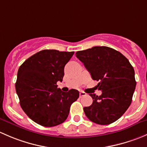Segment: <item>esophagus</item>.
Returning <instances> with one entry per match:
<instances>
[{"mask_svg":"<svg viewBox=\"0 0 147 147\" xmlns=\"http://www.w3.org/2000/svg\"><path fill=\"white\" fill-rule=\"evenodd\" d=\"M86 93H85V92H83V91H81L80 92V97H83L84 96H86Z\"/></svg>","mask_w":147,"mask_h":147,"instance_id":"34e87169","label":"esophagus"}]
</instances>
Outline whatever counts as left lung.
I'll return each mask as SVG.
<instances>
[{"instance_id": "1", "label": "left lung", "mask_w": 147, "mask_h": 147, "mask_svg": "<svg viewBox=\"0 0 147 147\" xmlns=\"http://www.w3.org/2000/svg\"><path fill=\"white\" fill-rule=\"evenodd\" d=\"M77 58L100 81V96L90 94L93 103L85 107L86 117L98 125H110L126 112L131 102L136 87L134 70L129 60L120 52L107 47H93L78 51Z\"/></svg>"}]
</instances>
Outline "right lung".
<instances>
[{
    "instance_id": "add662e5",
    "label": "right lung",
    "mask_w": 147,
    "mask_h": 147,
    "mask_svg": "<svg viewBox=\"0 0 147 147\" xmlns=\"http://www.w3.org/2000/svg\"><path fill=\"white\" fill-rule=\"evenodd\" d=\"M74 51L45 49L30 57L20 66L16 84V93L23 111L32 120L44 127L63 123L79 92L57 88L62 81L64 66Z\"/></svg>"
}]
</instances>
